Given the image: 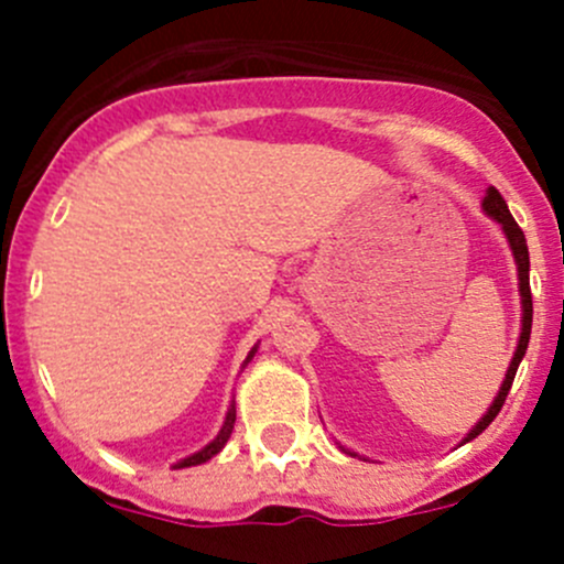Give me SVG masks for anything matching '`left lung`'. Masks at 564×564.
Here are the masks:
<instances>
[{
    "mask_svg": "<svg viewBox=\"0 0 564 564\" xmlns=\"http://www.w3.org/2000/svg\"><path fill=\"white\" fill-rule=\"evenodd\" d=\"M482 209H486V213L491 215V218L497 220V224H502L505 235H508L510 248H513L516 264H519V292H521V305H524V318H521V338H519V349H516L513 362H510L508 373H505L502 390H499V395L494 398L491 409H488V412L482 414L480 423H477L475 429H471L469 434H466V440H464V442L475 440L477 434H482V431H486L488 425L494 423V417H497V414H499V409L505 406V398H508L510 384H513L516 371H519L521 357L527 355L529 333H532V292H529V248H527V237H524V231H521V226L516 224V218H513V215H510L508 204H505L502 193H499L497 187H488V196L482 198Z\"/></svg>",
    "mask_w": 564,
    "mask_h": 564,
    "instance_id": "obj_1",
    "label": "left lung"
}]
</instances>
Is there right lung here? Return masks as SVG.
<instances>
[{
  "instance_id": "1",
  "label": "right lung",
  "mask_w": 564,
  "mask_h": 564,
  "mask_svg": "<svg viewBox=\"0 0 564 564\" xmlns=\"http://www.w3.org/2000/svg\"><path fill=\"white\" fill-rule=\"evenodd\" d=\"M256 351V349H253ZM253 351H250L248 355V360L250 357H253ZM246 360V362H248ZM235 420H237V409L231 406L229 409V414H226V423H224V429H220V434L215 436L213 442H209L207 447H204V451H198V453H193L191 458H185V460H180V464H176V469H185V466H196V464H204V460H209L213 456H218L220 451H224V445L226 442H229V436H231V429H235Z\"/></svg>"
}]
</instances>
